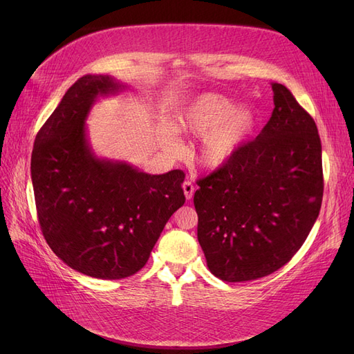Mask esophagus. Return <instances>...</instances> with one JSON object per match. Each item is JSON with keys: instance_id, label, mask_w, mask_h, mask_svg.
Wrapping results in <instances>:
<instances>
[{"instance_id": "34e87169", "label": "esophagus", "mask_w": 354, "mask_h": 354, "mask_svg": "<svg viewBox=\"0 0 354 354\" xmlns=\"http://www.w3.org/2000/svg\"><path fill=\"white\" fill-rule=\"evenodd\" d=\"M183 192H185L186 199H192V196H194V192H195L194 183H192V181H189V180H186L183 183Z\"/></svg>"}]
</instances>
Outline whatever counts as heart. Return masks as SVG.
I'll return each instance as SVG.
<instances>
[{
    "instance_id": "heart-1",
    "label": "heart",
    "mask_w": 354,
    "mask_h": 354,
    "mask_svg": "<svg viewBox=\"0 0 354 354\" xmlns=\"http://www.w3.org/2000/svg\"><path fill=\"white\" fill-rule=\"evenodd\" d=\"M257 118L250 108H234V103L220 94L205 93L192 100L177 120V130L202 137L198 162L208 169L226 165L248 140ZM164 145L177 151L173 134H164Z\"/></svg>"
}]
</instances>
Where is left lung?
<instances>
[{"instance_id": "left-lung-1", "label": "left lung", "mask_w": 354, "mask_h": 354, "mask_svg": "<svg viewBox=\"0 0 354 354\" xmlns=\"http://www.w3.org/2000/svg\"><path fill=\"white\" fill-rule=\"evenodd\" d=\"M269 122L229 162L198 180V241L209 272L245 282L279 270L301 248L324 196L317 127L273 82Z\"/></svg>"}]
</instances>
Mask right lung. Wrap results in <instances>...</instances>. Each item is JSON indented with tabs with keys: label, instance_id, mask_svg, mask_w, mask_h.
<instances>
[{
	"label": "right lung",
	"instance_id": "right-lung-1",
	"mask_svg": "<svg viewBox=\"0 0 354 354\" xmlns=\"http://www.w3.org/2000/svg\"><path fill=\"white\" fill-rule=\"evenodd\" d=\"M125 88L109 75H84L41 127L30 158L48 246L71 269L108 281L142 269L186 201L181 169L153 176L93 152L85 121L94 102Z\"/></svg>",
	"mask_w": 354,
	"mask_h": 354
}]
</instances>
